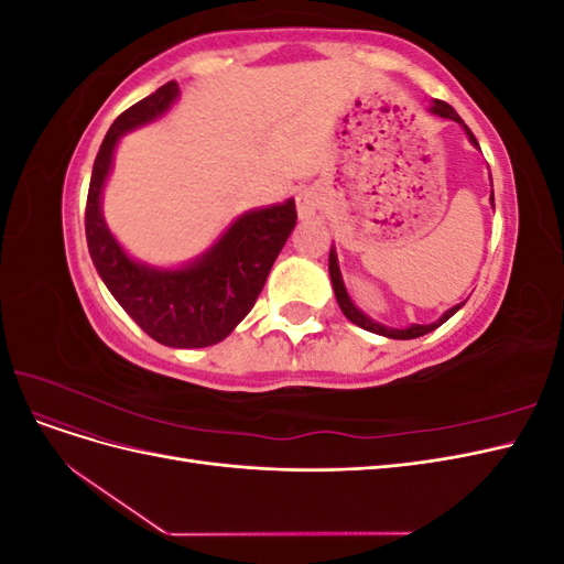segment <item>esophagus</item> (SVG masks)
Returning a JSON list of instances; mask_svg holds the SVG:
<instances>
[{
	"label": "esophagus",
	"mask_w": 564,
	"mask_h": 564,
	"mask_svg": "<svg viewBox=\"0 0 564 564\" xmlns=\"http://www.w3.org/2000/svg\"><path fill=\"white\" fill-rule=\"evenodd\" d=\"M322 204V197L319 193L315 191V187H303V191H299L296 195V209H299V218L301 220H308L317 214Z\"/></svg>",
	"instance_id": "1"
}]
</instances>
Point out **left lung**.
I'll use <instances>...</instances> for the list:
<instances>
[{"label": "left lung", "instance_id": "1", "mask_svg": "<svg viewBox=\"0 0 564 564\" xmlns=\"http://www.w3.org/2000/svg\"><path fill=\"white\" fill-rule=\"evenodd\" d=\"M431 112H433V115H437V117L454 119V122H458L460 127H464V131H466V135H468V141H470L475 148H480V145H477V139L473 135V131L464 124V119H460V117L456 115V110H454L449 104H445V100H433V104H431ZM489 202H491V207H494V191H491ZM329 278H332V284H334V294H336V301H338V308L344 311V315H346L352 324H357V327H362V329L373 332V334H379V336H388V338L406 340V338H419V336H423V334H431V332H435V329L440 327V324H445V322H447L456 311L464 308V303H456L454 308H449L445 315H442L440 319H435L433 324H412V327H406V329H392V327H386V324L373 322L371 317H367V315H365V313H362L360 308H357V305L352 303V299H350V296H348V292H346L344 278H340L338 259H336V249H332V251H329Z\"/></svg>", "mask_w": 564, "mask_h": 564}]
</instances>
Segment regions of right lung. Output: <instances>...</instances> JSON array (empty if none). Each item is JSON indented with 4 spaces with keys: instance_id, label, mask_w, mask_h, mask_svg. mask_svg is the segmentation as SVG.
Returning <instances> with one entry per match:
<instances>
[{
    "instance_id": "add662e5",
    "label": "right lung",
    "mask_w": 564,
    "mask_h": 564,
    "mask_svg": "<svg viewBox=\"0 0 564 564\" xmlns=\"http://www.w3.org/2000/svg\"><path fill=\"white\" fill-rule=\"evenodd\" d=\"M176 98L178 84L166 82L115 119L94 162L84 228L100 280L129 317L162 346L204 348L224 340L253 308L272 263L296 226V204L286 199L242 214L209 251L183 268L133 261L108 230L100 195L119 139L164 115Z\"/></svg>"
}]
</instances>
